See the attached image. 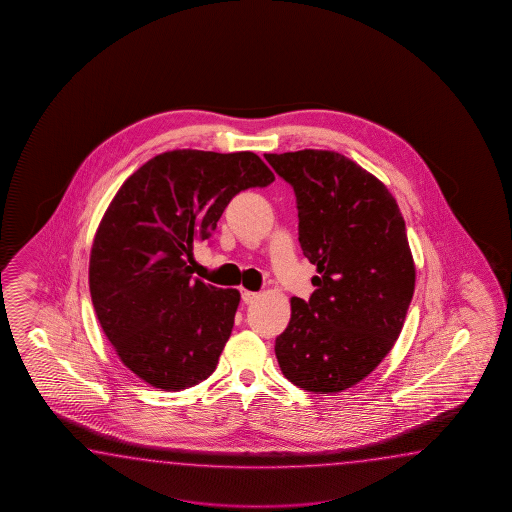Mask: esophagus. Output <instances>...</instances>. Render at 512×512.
<instances>
[{
	"mask_svg": "<svg viewBox=\"0 0 512 512\" xmlns=\"http://www.w3.org/2000/svg\"><path fill=\"white\" fill-rule=\"evenodd\" d=\"M258 296H260V293H252V291H247V289L241 291V298H243L245 304H252L254 300H258Z\"/></svg>",
	"mask_w": 512,
	"mask_h": 512,
	"instance_id": "34e87169",
	"label": "esophagus"
}]
</instances>
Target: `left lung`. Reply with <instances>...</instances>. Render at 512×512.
I'll list each match as a JSON object with an SVG mask.
<instances>
[{
	"mask_svg": "<svg viewBox=\"0 0 512 512\" xmlns=\"http://www.w3.org/2000/svg\"><path fill=\"white\" fill-rule=\"evenodd\" d=\"M293 186L298 240L318 276L276 338V359L307 392L337 393L366 379L401 335L415 289L403 214L375 175L329 150L267 153Z\"/></svg>",
	"mask_w": 512,
	"mask_h": 512,
	"instance_id": "1",
	"label": "left lung"
}]
</instances>
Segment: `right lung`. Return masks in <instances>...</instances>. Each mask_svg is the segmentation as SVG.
I'll use <instances>...</instances> for the list:
<instances>
[{
	"instance_id": "obj_1",
	"label": "right lung",
	"mask_w": 512,
	"mask_h": 512,
	"mask_svg": "<svg viewBox=\"0 0 512 512\" xmlns=\"http://www.w3.org/2000/svg\"><path fill=\"white\" fill-rule=\"evenodd\" d=\"M272 181L256 153L172 150L111 199L91 247L89 291L104 335L141 381L179 392L216 370L240 291L194 278L188 261L232 197Z\"/></svg>"
}]
</instances>
